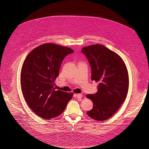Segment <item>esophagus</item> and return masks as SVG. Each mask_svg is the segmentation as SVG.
Segmentation results:
<instances>
[{
  "mask_svg": "<svg viewBox=\"0 0 149 149\" xmlns=\"http://www.w3.org/2000/svg\"><path fill=\"white\" fill-rule=\"evenodd\" d=\"M75 96L77 97V98L80 99L81 98H82L83 95L81 94V93H77V94H75Z\"/></svg>",
  "mask_w": 149,
  "mask_h": 149,
  "instance_id": "obj_1",
  "label": "esophagus"
}]
</instances>
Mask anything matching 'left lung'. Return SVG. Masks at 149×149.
I'll use <instances>...</instances> for the list:
<instances>
[{"label": "left lung", "mask_w": 149, "mask_h": 149, "mask_svg": "<svg viewBox=\"0 0 149 149\" xmlns=\"http://www.w3.org/2000/svg\"><path fill=\"white\" fill-rule=\"evenodd\" d=\"M81 52L91 67V80L99 82L98 91L86 97L93 102L88 111L91 118L104 121L111 117L126 100L129 89V75L119 55L102 45L83 47Z\"/></svg>", "instance_id": "obj_1"}]
</instances>
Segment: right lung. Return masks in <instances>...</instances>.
<instances>
[{
	"instance_id": "1",
	"label": "right lung",
	"mask_w": 149,
	"mask_h": 149,
	"mask_svg": "<svg viewBox=\"0 0 149 149\" xmlns=\"http://www.w3.org/2000/svg\"><path fill=\"white\" fill-rule=\"evenodd\" d=\"M74 51L66 46L45 43L31 51L20 73L22 91L26 102L36 114L45 120L60 115L73 93L55 90L61 63Z\"/></svg>"
}]
</instances>
